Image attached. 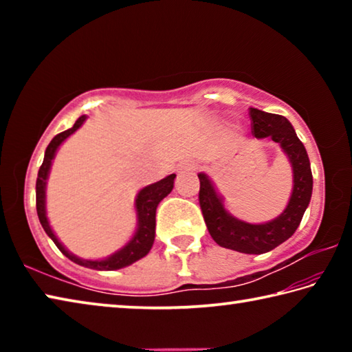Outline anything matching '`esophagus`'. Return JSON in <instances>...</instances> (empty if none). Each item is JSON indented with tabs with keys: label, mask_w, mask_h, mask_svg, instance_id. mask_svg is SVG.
Returning <instances> with one entry per match:
<instances>
[{
	"label": "esophagus",
	"mask_w": 352,
	"mask_h": 352,
	"mask_svg": "<svg viewBox=\"0 0 352 352\" xmlns=\"http://www.w3.org/2000/svg\"><path fill=\"white\" fill-rule=\"evenodd\" d=\"M194 170H195V164L192 163H183L178 166L177 169L178 174H189V172H194Z\"/></svg>",
	"instance_id": "1"
}]
</instances>
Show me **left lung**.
Listing matches in <instances>:
<instances>
[{"label":"left lung","mask_w":352,"mask_h":352,"mask_svg":"<svg viewBox=\"0 0 352 352\" xmlns=\"http://www.w3.org/2000/svg\"><path fill=\"white\" fill-rule=\"evenodd\" d=\"M252 133L256 138L279 142L294 169V190L281 216L267 223H247L225 210L223 200L205 174H199V201L208 231L220 247L247 254H262L287 241L300 225L312 195V170L305 144L292 124L281 115L250 109Z\"/></svg>","instance_id":"obj_1"}]
</instances>
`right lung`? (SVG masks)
I'll return each instance as SVG.
<instances>
[{"label":"right lung","mask_w":352,"mask_h":352,"mask_svg":"<svg viewBox=\"0 0 352 352\" xmlns=\"http://www.w3.org/2000/svg\"><path fill=\"white\" fill-rule=\"evenodd\" d=\"M87 116L83 115L80 116L77 121L74 122V126L65 130V132L56 135L52 141L50 142V146L46 147L45 152V158L43 163H41L40 169H38V177H37V183H35V200H37V214H38V220L43 230L46 231V234L51 237L52 242L56 243L57 248L67 256L68 259H71L76 264H79L82 267H87V269H93V270H118L122 269V267H127L130 264H133L135 261H138L141 258L151 252V248L153 245L155 241V212H157V206L160 201H162L166 195L170 194L172 188H174V178L175 174H170L163 180H160L153 184H148L144 189H141L138 195H136L135 200V208H136V216H138V228H136V233L132 237L126 247L119 250V252L113 253L109 258H105L102 261H90V259H82L77 258L73 253H69L67 248H65L54 234V231L51 230L50 222H47L46 217V208H45V189H46V180H47V174H50L51 164H52V158L56 157V152L58 146L68 138L69 135H73L77 129H79L83 121H85Z\"/></svg>","instance_id":"right-lung-1"}]
</instances>
